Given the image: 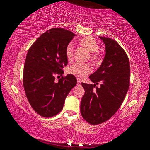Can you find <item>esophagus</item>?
<instances>
[{"instance_id":"esophagus-1","label":"esophagus","mask_w":150,"mask_h":150,"mask_svg":"<svg viewBox=\"0 0 150 150\" xmlns=\"http://www.w3.org/2000/svg\"><path fill=\"white\" fill-rule=\"evenodd\" d=\"M81 84H82V82H81V81H80V80H77V85H81Z\"/></svg>"}]
</instances>
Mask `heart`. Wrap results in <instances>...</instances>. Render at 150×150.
<instances>
[{
    "mask_svg": "<svg viewBox=\"0 0 150 150\" xmlns=\"http://www.w3.org/2000/svg\"><path fill=\"white\" fill-rule=\"evenodd\" d=\"M80 44L85 48L91 53V59L94 63H97L100 60V55L97 52L99 49L97 41L92 37H85L80 40ZM74 44L73 42H70L66 46L65 49V56L68 60H71L73 56ZM92 70L90 65L88 63H80L76 62L68 68V73L75 75L78 78H83L86 75H88Z\"/></svg>",
    "mask_w": 150,
    "mask_h": 150,
    "instance_id": "obj_1",
    "label": "heart"
}]
</instances>
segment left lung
Wrapping results in <instances>:
<instances>
[{
    "label": "left lung",
    "instance_id": "1",
    "mask_svg": "<svg viewBox=\"0 0 150 150\" xmlns=\"http://www.w3.org/2000/svg\"><path fill=\"white\" fill-rule=\"evenodd\" d=\"M99 37L104 43L106 55L100 67L89 77L94 85L82 83L85 92L80 112L84 119L92 125L104 123L116 113L130 85V63L125 51L111 38ZM99 83V88L96 86Z\"/></svg>",
    "mask_w": 150,
    "mask_h": 150
}]
</instances>
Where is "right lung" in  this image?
<instances>
[{"mask_svg": "<svg viewBox=\"0 0 150 150\" xmlns=\"http://www.w3.org/2000/svg\"><path fill=\"white\" fill-rule=\"evenodd\" d=\"M75 34L61 28L42 34L27 52L23 71V85L31 106L38 114L49 118L63 109L65 98L76 85V77L68 74L55 81L54 74L63 73L68 64L66 46Z\"/></svg>", "mask_w": 150, "mask_h": 150, "instance_id": "right-lung-1", "label": "right lung"}]
</instances>
